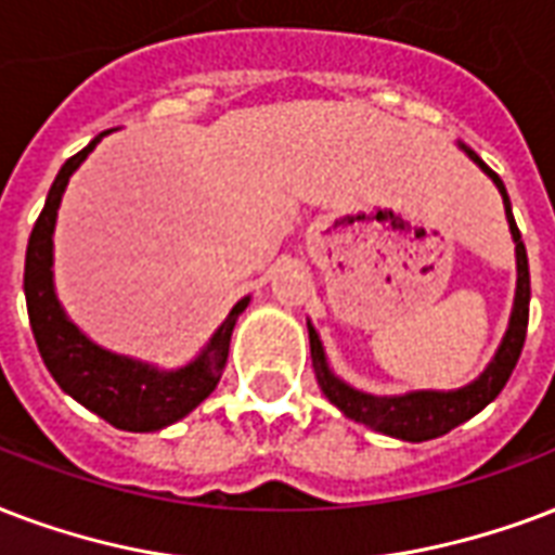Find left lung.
Here are the masks:
<instances>
[{
    "label": "left lung",
    "instance_id": "left-lung-1",
    "mask_svg": "<svg viewBox=\"0 0 555 555\" xmlns=\"http://www.w3.org/2000/svg\"><path fill=\"white\" fill-rule=\"evenodd\" d=\"M472 163L483 171L503 197V211H506V223H509V235L515 244V299L513 314H509V325L503 332V340L498 346V352L486 370L477 375L472 384L456 387V390H410L396 392V396H375V392H363L352 384H346L328 363L325 346L317 334L314 323L308 320V340H311V363H314V375L320 390L334 408L340 410L346 418H354L366 428L378 430L384 437L401 439V442H428L437 439L448 430H454L456 425H463L472 416H477L486 404H492L498 399V392L506 387V380L513 375L518 354L524 349V337H527V320H530V264H527V249H524L521 232L515 227L513 203L506 194V185L492 168L480 159V156L465 147L463 142H456Z\"/></svg>",
    "mask_w": 555,
    "mask_h": 555
}]
</instances>
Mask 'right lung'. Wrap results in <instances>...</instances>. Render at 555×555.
Segmentation results:
<instances>
[{
	"label": "right lung",
	"mask_w": 555,
	"mask_h": 555,
	"mask_svg": "<svg viewBox=\"0 0 555 555\" xmlns=\"http://www.w3.org/2000/svg\"><path fill=\"white\" fill-rule=\"evenodd\" d=\"M107 133L109 130H104L80 154L66 159L54 177L46 206L34 223L28 249H25V302H28V320H31L42 363L61 384V390L92 410L95 416L109 422L113 428L151 434L189 416L218 387L227 358H230L232 328L244 314V308L249 306V296L232 306L227 320L215 328V334L192 361L175 370H163L156 363L139 361L130 354L109 352L72 323L54 291L57 209H61L69 177Z\"/></svg>",
	"instance_id": "1"
}]
</instances>
